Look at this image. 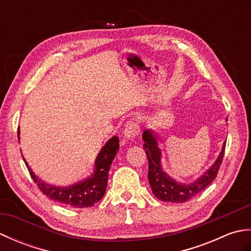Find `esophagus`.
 Returning <instances> with one entry per match:
<instances>
[{"instance_id":"1","label":"esophagus","mask_w":251,"mask_h":251,"mask_svg":"<svg viewBox=\"0 0 251 251\" xmlns=\"http://www.w3.org/2000/svg\"><path fill=\"white\" fill-rule=\"evenodd\" d=\"M140 131V126L137 122H128L124 129V136L127 138V139H135V138L139 135Z\"/></svg>"}]
</instances>
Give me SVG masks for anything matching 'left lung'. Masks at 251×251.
<instances>
[{
    "mask_svg": "<svg viewBox=\"0 0 251 251\" xmlns=\"http://www.w3.org/2000/svg\"><path fill=\"white\" fill-rule=\"evenodd\" d=\"M142 139L145 140L143 149H145L149 161V182H150L154 195L158 200H162L164 201L185 202L191 200L192 197L201 193L202 190L206 189L216 179L226 152L225 142L219 157H218L216 163L212 165L210 169H208L195 182L184 184L177 182L176 180L170 178L166 173L163 172L161 167V151L157 148L155 136L152 134V131H143Z\"/></svg>",
    "mask_w": 251,
    "mask_h": 251,
    "instance_id": "1",
    "label": "left lung"
}]
</instances>
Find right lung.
<instances>
[{
	"label": "right lung",
	"mask_w": 251,
	"mask_h": 251,
	"mask_svg": "<svg viewBox=\"0 0 251 251\" xmlns=\"http://www.w3.org/2000/svg\"><path fill=\"white\" fill-rule=\"evenodd\" d=\"M17 136L19 139V128ZM119 149V138L114 136L102 148L97 159H96V172L93 177L83 181V182L68 186V188H58V186L42 182L32 173L25 158L24 161L25 163V166L28 167L31 178L33 179L34 182L37 184V188L46 197L66 206H71L73 208H85L94 206L96 202H98L103 197L106 184H108L111 164Z\"/></svg>",
	"instance_id": "obj_1"
}]
</instances>
